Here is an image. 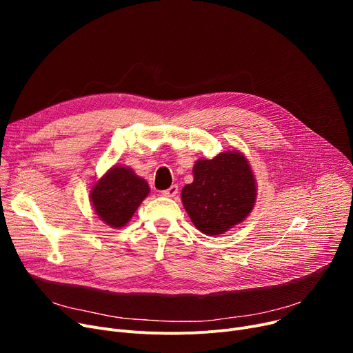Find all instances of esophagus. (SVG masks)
I'll use <instances>...</instances> for the list:
<instances>
[{"instance_id":"esophagus-1","label":"esophagus","mask_w":353,"mask_h":353,"mask_svg":"<svg viewBox=\"0 0 353 353\" xmlns=\"http://www.w3.org/2000/svg\"><path fill=\"white\" fill-rule=\"evenodd\" d=\"M177 192H179V186H177V184H173V186H170L169 189H165L164 192H161V194L164 197H174L177 194Z\"/></svg>"}]
</instances>
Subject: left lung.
Here are the masks:
<instances>
[{
    "mask_svg": "<svg viewBox=\"0 0 353 353\" xmlns=\"http://www.w3.org/2000/svg\"><path fill=\"white\" fill-rule=\"evenodd\" d=\"M193 183L181 190V201L193 225L208 236L223 234L252 212L256 181L248 159L237 150L200 159Z\"/></svg>",
    "mask_w": 353,
    "mask_h": 353,
    "instance_id": "8db88e82",
    "label": "left lung"
}]
</instances>
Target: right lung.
Masks as SVG:
<instances>
[{"label": "right lung", "instance_id": "1", "mask_svg": "<svg viewBox=\"0 0 353 353\" xmlns=\"http://www.w3.org/2000/svg\"><path fill=\"white\" fill-rule=\"evenodd\" d=\"M150 188L130 167L113 165L92 186L90 199L96 214L111 228H123L133 217Z\"/></svg>", "mask_w": 353, "mask_h": 353}]
</instances>
